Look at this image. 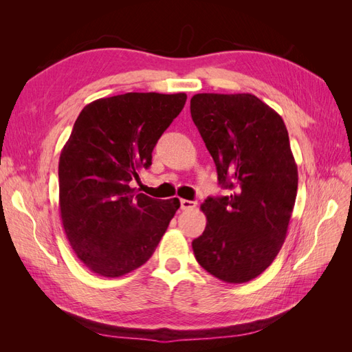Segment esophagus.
Segmentation results:
<instances>
[{"instance_id": "esophagus-1", "label": "esophagus", "mask_w": 352, "mask_h": 352, "mask_svg": "<svg viewBox=\"0 0 352 352\" xmlns=\"http://www.w3.org/2000/svg\"><path fill=\"white\" fill-rule=\"evenodd\" d=\"M197 207V201H189V199H180V208L184 211L194 210Z\"/></svg>"}]
</instances>
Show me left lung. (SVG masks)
<instances>
[{"instance_id": "obj_1", "label": "left lung", "mask_w": 352, "mask_h": 352, "mask_svg": "<svg viewBox=\"0 0 352 352\" xmlns=\"http://www.w3.org/2000/svg\"><path fill=\"white\" fill-rule=\"evenodd\" d=\"M190 116L230 195L208 197L202 235L192 241L202 269L228 283L261 274L286 238L298 168L282 117L252 94H197Z\"/></svg>"}]
</instances>
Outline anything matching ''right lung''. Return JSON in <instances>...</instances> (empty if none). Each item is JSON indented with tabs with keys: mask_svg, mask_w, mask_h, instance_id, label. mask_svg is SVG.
<instances>
[{
	"mask_svg": "<svg viewBox=\"0 0 352 352\" xmlns=\"http://www.w3.org/2000/svg\"><path fill=\"white\" fill-rule=\"evenodd\" d=\"M186 94L127 92L95 100L74 122L58 163L60 216L78 258L104 278L150 260L180 207L132 188Z\"/></svg>",
	"mask_w": 352,
	"mask_h": 352,
	"instance_id": "right-lung-1",
	"label": "right lung"
}]
</instances>
